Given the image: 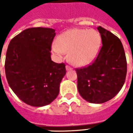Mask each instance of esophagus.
Returning a JSON list of instances; mask_svg holds the SVG:
<instances>
[{
	"label": "esophagus",
	"instance_id": "34e87169",
	"mask_svg": "<svg viewBox=\"0 0 133 133\" xmlns=\"http://www.w3.org/2000/svg\"><path fill=\"white\" fill-rule=\"evenodd\" d=\"M65 68H66V70H70L72 69L71 67H70L69 65H66V66H65Z\"/></svg>",
	"mask_w": 133,
	"mask_h": 133
}]
</instances>
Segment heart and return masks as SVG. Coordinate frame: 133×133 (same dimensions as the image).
<instances>
[{"instance_id":"b5f03b06","label":"heart","mask_w":133,"mask_h":133,"mask_svg":"<svg viewBox=\"0 0 133 133\" xmlns=\"http://www.w3.org/2000/svg\"><path fill=\"white\" fill-rule=\"evenodd\" d=\"M101 41L100 34L97 30L74 28L59 35L52 50L60 58L68 52L70 63L75 66H84L97 56Z\"/></svg>"}]
</instances>
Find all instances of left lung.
I'll return each instance as SVG.
<instances>
[{"label":"left lung","mask_w":133,"mask_h":133,"mask_svg":"<svg viewBox=\"0 0 133 133\" xmlns=\"http://www.w3.org/2000/svg\"><path fill=\"white\" fill-rule=\"evenodd\" d=\"M103 45L97 58L88 66L76 68L78 90L81 97L91 103L111 100L125 83L127 61L123 44L117 36L98 27Z\"/></svg>","instance_id":"left-lung-1"}]
</instances>
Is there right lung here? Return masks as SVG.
Segmentation results:
<instances>
[{"label": "right lung", "mask_w": 133, "mask_h": 133, "mask_svg": "<svg viewBox=\"0 0 133 133\" xmlns=\"http://www.w3.org/2000/svg\"><path fill=\"white\" fill-rule=\"evenodd\" d=\"M55 31L30 28L19 33L8 47L5 71L8 83L18 97L35 107L49 105L57 98L65 65L51 60Z\"/></svg>", "instance_id": "right-lung-1"}]
</instances>
